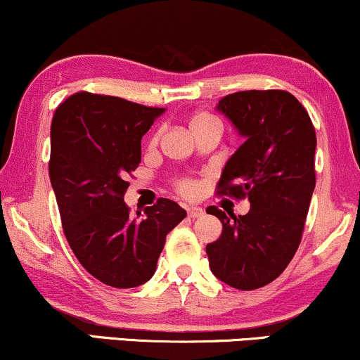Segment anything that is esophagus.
<instances>
[{
    "mask_svg": "<svg viewBox=\"0 0 360 360\" xmlns=\"http://www.w3.org/2000/svg\"><path fill=\"white\" fill-rule=\"evenodd\" d=\"M186 212H188V217L189 218H200L203 217V210L198 208V206H189V208H186Z\"/></svg>",
    "mask_w": 360,
    "mask_h": 360,
    "instance_id": "esophagus-1",
    "label": "esophagus"
}]
</instances>
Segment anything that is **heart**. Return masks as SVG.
Wrapping results in <instances>:
<instances>
[{
	"label": "heart",
	"instance_id": "b5f03b06",
	"mask_svg": "<svg viewBox=\"0 0 360 360\" xmlns=\"http://www.w3.org/2000/svg\"><path fill=\"white\" fill-rule=\"evenodd\" d=\"M208 122H217V120H214L212 115H208V113H198L191 118V123H189V125H191V128H194V127L203 125V123H208ZM155 142H157V135H154V139H152V143H155ZM177 191L183 194V196H193L194 194L193 181H189V179L179 181V183H177Z\"/></svg>",
	"mask_w": 360,
	"mask_h": 360
}]
</instances>
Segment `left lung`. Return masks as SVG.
<instances>
[{
	"mask_svg": "<svg viewBox=\"0 0 360 360\" xmlns=\"http://www.w3.org/2000/svg\"><path fill=\"white\" fill-rule=\"evenodd\" d=\"M217 110L245 137L223 169L217 194L247 198L250 210L235 217L208 206L223 232L206 254L218 279L252 291L279 278L298 250L316 183V134L304 106L283 89L226 94Z\"/></svg>",
	"mask_w": 360,
	"mask_h": 360,
	"instance_id": "1",
	"label": "left lung"
}]
</instances>
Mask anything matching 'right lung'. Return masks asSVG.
I'll use <instances>...</instances> for the list:
<instances>
[{
    "instance_id": "right-lung-1",
    "label": "right lung",
    "mask_w": 360,
    "mask_h": 360,
    "mask_svg": "<svg viewBox=\"0 0 360 360\" xmlns=\"http://www.w3.org/2000/svg\"><path fill=\"white\" fill-rule=\"evenodd\" d=\"M162 111L79 91L52 117L49 176L62 230L81 266L106 286L147 283L167 233L186 217L176 201L159 198L135 220L123 201L140 164V140Z\"/></svg>"
}]
</instances>
